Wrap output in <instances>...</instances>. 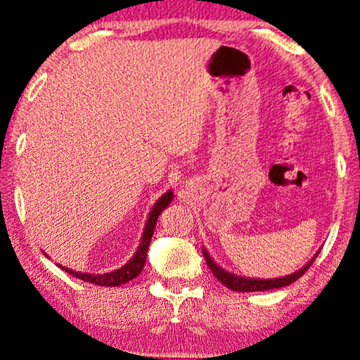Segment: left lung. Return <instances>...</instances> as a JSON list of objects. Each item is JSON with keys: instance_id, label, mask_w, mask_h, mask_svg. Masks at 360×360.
<instances>
[{"instance_id": "1", "label": "left lung", "mask_w": 360, "mask_h": 360, "mask_svg": "<svg viewBox=\"0 0 360 360\" xmlns=\"http://www.w3.org/2000/svg\"><path fill=\"white\" fill-rule=\"evenodd\" d=\"M204 257L205 262H207V266L212 270L214 276L217 278L220 283L227 286L229 290L232 291H238V293H248V291H266V290H275V288H283V286H288L291 283H295L300 276L304 275V271L311 266V263L314 262V258L318 257V253L311 258V260L306 263L303 268H300L298 271L291 273V275L286 276H280V278H268V280H260V278H247V276H238L236 273H230L227 270H224L222 266H219L212 258H210L209 252H205L204 248Z\"/></svg>"}]
</instances>
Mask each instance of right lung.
<instances>
[{"mask_svg": "<svg viewBox=\"0 0 360 360\" xmlns=\"http://www.w3.org/2000/svg\"><path fill=\"white\" fill-rule=\"evenodd\" d=\"M172 198H174V194H172V191L169 189L167 193L162 194L161 198L156 200V204L153 205V209L150 212V217H148V220H146V225H145V230H143V236H141L140 245H138V250L135 252V255L130 258V262L124 263V265L122 268H118V270L94 275V273L74 271L72 268H65V266L59 265V263H57V265H59V268H62V270H65L67 273H69V275L79 278V280L89 281V283L98 285V286H120V285L127 283V281L133 280V278H136L138 275H140L143 266H145L148 247H150V242H151L153 232H155L158 217H160V214L162 212V210H165L167 205L171 204Z\"/></svg>", "mask_w": 360, "mask_h": 360, "instance_id": "add662e5", "label": "right lung"}]
</instances>
